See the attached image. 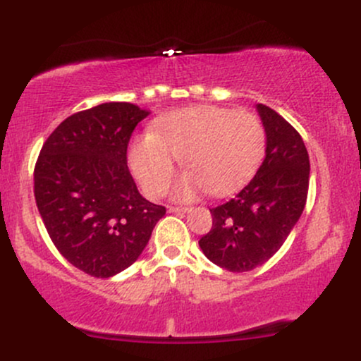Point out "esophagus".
I'll return each mask as SVG.
<instances>
[{"label": "esophagus", "instance_id": "esophagus-1", "mask_svg": "<svg viewBox=\"0 0 361 361\" xmlns=\"http://www.w3.org/2000/svg\"><path fill=\"white\" fill-rule=\"evenodd\" d=\"M168 212L169 214H188L190 209H186V207H168Z\"/></svg>", "mask_w": 361, "mask_h": 361}]
</instances>
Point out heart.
<instances>
[{"mask_svg": "<svg viewBox=\"0 0 361 361\" xmlns=\"http://www.w3.org/2000/svg\"><path fill=\"white\" fill-rule=\"evenodd\" d=\"M267 134L258 115L217 105H198L171 111L157 120L152 134L134 139L128 149L132 175L149 197H161L171 185L178 157L183 178L173 188L180 202L233 193L258 169Z\"/></svg>", "mask_w": 361, "mask_h": 361, "instance_id": "b5f03b06", "label": "heart"}]
</instances>
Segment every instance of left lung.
I'll return each instance as SVG.
<instances>
[{
  "label": "left lung",
  "mask_w": 361,
  "mask_h": 361,
  "mask_svg": "<svg viewBox=\"0 0 361 361\" xmlns=\"http://www.w3.org/2000/svg\"><path fill=\"white\" fill-rule=\"evenodd\" d=\"M267 156L252 180L226 204L210 209L212 229L198 241L217 267L251 271L280 250L307 200L310 164L304 140L270 106L256 105Z\"/></svg>",
  "instance_id": "8db88e82"
}]
</instances>
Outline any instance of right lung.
Returning <instances> with one entry per match:
<instances>
[{
  "instance_id": "obj_1",
  "label": "right lung",
  "mask_w": 361,
  "mask_h": 361,
  "mask_svg": "<svg viewBox=\"0 0 361 361\" xmlns=\"http://www.w3.org/2000/svg\"><path fill=\"white\" fill-rule=\"evenodd\" d=\"M147 115L126 102L78 111L37 159L34 193L45 229L73 267L97 279L130 267L166 214L139 193L127 168L128 140Z\"/></svg>"
}]
</instances>
